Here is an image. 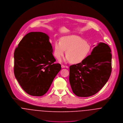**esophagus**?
I'll use <instances>...</instances> for the list:
<instances>
[{
    "mask_svg": "<svg viewBox=\"0 0 123 123\" xmlns=\"http://www.w3.org/2000/svg\"><path fill=\"white\" fill-rule=\"evenodd\" d=\"M61 68H66V67H65V66H64V65H61ZM66 68H68V67H66Z\"/></svg>",
    "mask_w": 123,
    "mask_h": 123,
    "instance_id": "esophagus-1",
    "label": "esophagus"
}]
</instances>
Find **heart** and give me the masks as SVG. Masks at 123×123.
I'll return each mask as SVG.
<instances>
[{
	"label": "heart",
	"mask_w": 123,
	"mask_h": 123,
	"mask_svg": "<svg viewBox=\"0 0 123 123\" xmlns=\"http://www.w3.org/2000/svg\"><path fill=\"white\" fill-rule=\"evenodd\" d=\"M90 44L79 36L76 35L62 37L60 42H55L53 54L59 60L66 50L64 61H70L72 64H78L83 61L90 53Z\"/></svg>",
	"instance_id": "obj_1"
}]
</instances>
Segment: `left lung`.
I'll list each match as a JSON object with an SVG mask.
<instances>
[{
    "mask_svg": "<svg viewBox=\"0 0 123 123\" xmlns=\"http://www.w3.org/2000/svg\"><path fill=\"white\" fill-rule=\"evenodd\" d=\"M111 51L107 44L98 43L83 61L70 67L69 82L74 94L93 95L106 84L111 73Z\"/></svg>",
    "mask_w": 123,
    "mask_h": 123,
    "instance_id": "left-lung-1",
    "label": "left lung"
}]
</instances>
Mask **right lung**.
<instances>
[{
  "label": "right lung",
  "instance_id": "1",
  "mask_svg": "<svg viewBox=\"0 0 123 123\" xmlns=\"http://www.w3.org/2000/svg\"><path fill=\"white\" fill-rule=\"evenodd\" d=\"M49 36L41 32L28 33L14 52V74L30 95L41 96L49 90L61 67L55 61Z\"/></svg>",
  "mask_w": 123,
  "mask_h": 123
}]
</instances>
